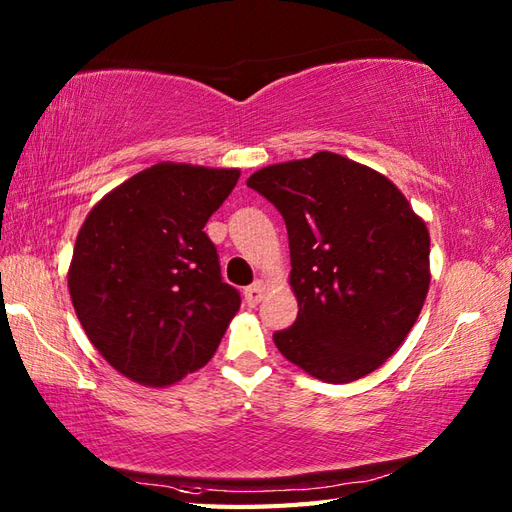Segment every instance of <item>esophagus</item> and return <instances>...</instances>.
Here are the masks:
<instances>
[{"instance_id": "1", "label": "esophagus", "mask_w": 512, "mask_h": 512, "mask_svg": "<svg viewBox=\"0 0 512 512\" xmlns=\"http://www.w3.org/2000/svg\"><path fill=\"white\" fill-rule=\"evenodd\" d=\"M264 290H266L264 281H255L253 286H248V288L244 290V299H246L248 306H257V303L264 299Z\"/></svg>"}]
</instances>
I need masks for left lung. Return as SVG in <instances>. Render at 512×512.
<instances>
[{"mask_svg":"<svg viewBox=\"0 0 512 512\" xmlns=\"http://www.w3.org/2000/svg\"><path fill=\"white\" fill-rule=\"evenodd\" d=\"M284 215L299 312L273 341L325 383H352L394 354L429 290V231L383 173L332 151L246 180Z\"/></svg>","mask_w":512,"mask_h":512,"instance_id":"8db88e82","label":"left lung"}]
</instances>
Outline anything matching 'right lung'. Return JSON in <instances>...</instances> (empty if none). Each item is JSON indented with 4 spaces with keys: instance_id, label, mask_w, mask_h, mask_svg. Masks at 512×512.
<instances>
[{
    "instance_id": "1",
    "label": "right lung",
    "mask_w": 512,
    "mask_h": 512,
    "mask_svg": "<svg viewBox=\"0 0 512 512\" xmlns=\"http://www.w3.org/2000/svg\"><path fill=\"white\" fill-rule=\"evenodd\" d=\"M237 180L239 169L158 162L85 217L72 306L96 350L134 383L167 387L204 367L239 310L204 233Z\"/></svg>"
}]
</instances>
